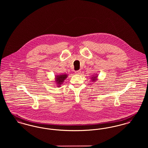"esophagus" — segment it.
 Returning <instances> with one entry per match:
<instances>
[{"label":"esophagus","mask_w":148,"mask_h":148,"mask_svg":"<svg viewBox=\"0 0 148 148\" xmlns=\"http://www.w3.org/2000/svg\"><path fill=\"white\" fill-rule=\"evenodd\" d=\"M75 73L76 74H80L81 73V71H75Z\"/></svg>","instance_id":"obj_1"}]
</instances>
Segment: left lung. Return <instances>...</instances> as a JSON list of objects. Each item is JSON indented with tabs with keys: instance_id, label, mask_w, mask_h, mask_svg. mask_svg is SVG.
I'll return each instance as SVG.
<instances>
[{
	"instance_id": "1",
	"label": "left lung",
	"mask_w": 148,
	"mask_h": 148,
	"mask_svg": "<svg viewBox=\"0 0 148 148\" xmlns=\"http://www.w3.org/2000/svg\"><path fill=\"white\" fill-rule=\"evenodd\" d=\"M97 77H98V75L97 74H95L94 75H92L91 76V78L92 82H95L96 81H97Z\"/></svg>"
}]
</instances>
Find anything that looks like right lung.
Segmentation results:
<instances>
[{"label": "right lung", "instance_id": "right-lung-1", "mask_svg": "<svg viewBox=\"0 0 148 148\" xmlns=\"http://www.w3.org/2000/svg\"><path fill=\"white\" fill-rule=\"evenodd\" d=\"M68 77L67 74H61L55 76V82L56 84L57 87H60L61 85H62L64 81Z\"/></svg>", "mask_w": 148, "mask_h": 148}]
</instances>
